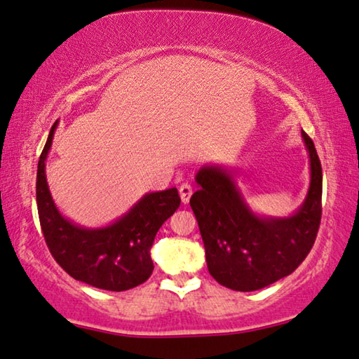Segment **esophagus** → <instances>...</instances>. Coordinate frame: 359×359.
Masks as SVG:
<instances>
[{
	"instance_id": "obj_1",
	"label": "esophagus",
	"mask_w": 359,
	"mask_h": 359,
	"mask_svg": "<svg viewBox=\"0 0 359 359\" xmlns=\"http://www.w3.org/2000/svg\"><path fill=\"white\" fill-rule=\"evenodd\" d=\"M179 194H180L182 203H184V204H188V201H190V196L193 194V188H191V185H188V184H182V185H180V188H179Z\"/></svg>"
}]
</instances>
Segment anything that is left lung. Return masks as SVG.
<instances>
[{
  "instance_id": "left-lung-1",
  "label": "left lung",
  "mask_w": 359,
  "mask_h": 359,
  "mask_svg": "<svg viewBox=\"0 0 359 359\" xmlns=\"http://www.w3.org/2000/svg\"><path fill=\"white\" fill-rule=\"evenodd\" d=\"M311 165L302 204L288 217L259 215L245 201L236 169L210 163L194 175L190 205L198 220L210 276L234 291H255L290 276L317 238L321 218V165L312 139L301 133Z\"/></svg>"
}]
</instances>
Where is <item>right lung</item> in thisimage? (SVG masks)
Wrapping results in <instances>:
<instances>
[{
  "instance_id": "add662e5",
  "label": "right lung",
  "mask_w": 359,
  "mask_h": 359,
  "mask_svg": "<svg viewBox=\"0 0 359 359\" xmlns=\"http://www.w3.org/2000/svg\"><path fill=\"white\" fill-rule=\"evenodd\" d=\"M58 120L39 156L36 201L46 244L57 263L79 282L107 291H125L144 283L154 271L150 248L161 224L180 205L177 188L145 193L133 208L106 226L87 228L66 218L53 201L46 160Z\"/></svg>"
}]
</instances>
